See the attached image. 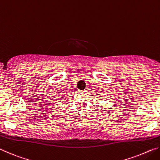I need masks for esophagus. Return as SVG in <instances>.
Wrapping results in <instances>:
<instances>
[{
  "mask_svg": "<svg viewBox=\"0 0 160 160\" xmlns=\"http://www.w3.org/2000/svg\"><path fill=\"white\" fill-rule=\"evenodd\" d=\"M79 92H82V93L86 94L88 92V90L86 89V90H79Z\"/></svg>",
  "mask_w": 160,
  "mask_h": 160,
  "instance_id": "esophagus-1",
  "label": "esophagus"
}]
</instances>
